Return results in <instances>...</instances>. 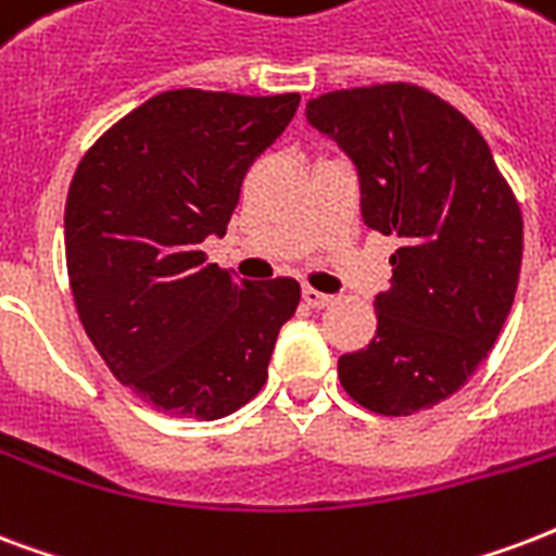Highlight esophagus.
Listing matches in <instances>:
<instances>
[{
	"mask_svg": "<svg viewBox=\"0 0 556 556\" xmlns=\"http://www.w3.org/2000/svg\"><path fill=\"white\" fill-rule=\"evenodd\" d=\"M302 299H304V304H307V307H313V311H323V307L333 304V295L319 293V290H313V287H304Z\"/></svg>",
	"mask_w": 556,
	"mask_h": 556,
	"instance_id": "1",
	"label": "esophagus"
}]
</instances>
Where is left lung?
I'll return each instance as SVG.
<instances>
[{"mask_svg": "<svg viewBox=\"0 0 556 556\" xmlns=\"http://www.w3.org/2000/svg\"><path fill=\"white\" fill-rule=\"evenodd\" d=\"M307 123L361 175L363 223L395 233L378 331L337 363L366 410L410 416L469 381L507 323L521 269V211L481 131L425 87H352L307 102Z\"/></svg>", "mask_w": 556, "mask_h": 556, "instance_id": "obj_1", "label": "left lung"}]
</instances>
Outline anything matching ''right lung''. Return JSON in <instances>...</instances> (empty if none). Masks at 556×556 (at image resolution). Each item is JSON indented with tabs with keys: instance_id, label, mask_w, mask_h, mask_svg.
<instances>
[{
	"instance_id": "1",
	"label": "right lung",
	"mask_w": 556,
	"mask_h": 556,
	"mask_svg": "<svg viewBox=\"0 0 556 556\" xmlns=\"http://www.w3.org/2000/svg\"><path fill=\"white\" fill-rule=\"evenodd\" d=\"M299 93L166 90L96 140L66 195V273L87 337L119 383L184 419H223L269 378L293 278L237 281L207 263L254 157Z\"/></svg>"
}]
</instances>
